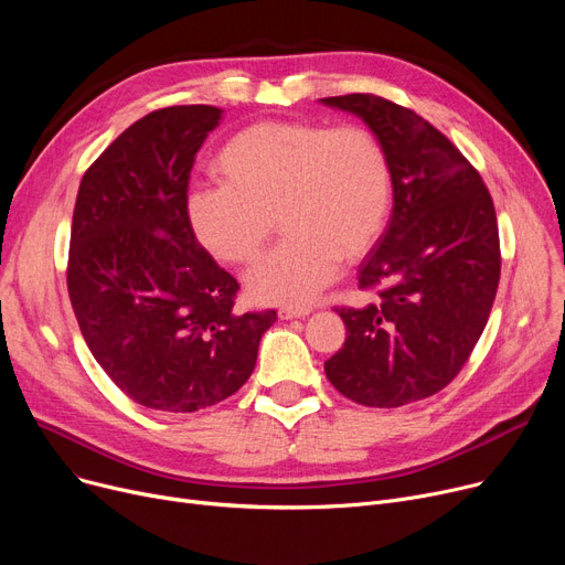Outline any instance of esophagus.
Instances as JSON below:
<instances>
[{
    "instance_id": "obj_1",
    "label": "esophagus",
    "mask_w": 565,
    "mask_h": 565,
    "mask_svg": "<svg viewBox=\"0 0 565 565\" xmlns=\"http://www.w3.org/2000/svg\"><path fill=\"white\" fill-rule=\"evenodd\" d=\"M311 311H313L311 307H281V309H279V318H281V320L305 318V316H309Z\"/></svg>"
}]
</instances>
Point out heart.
<instances>
[{
  "label": "heart",
  "instance_id": "heart-1",
  "mask_svg": "<svg viewBox=\"0 0 565 565\" xmlns=\"http://www.w3.org/2000/svg\"><path fill=\"white\" fill-rule=\"evenodd\" d=\"M217 185L188 196L199 245L226 265H252L275 233L286 241L245 277L258 305H309L341 260L364 258L387 231L394 169L364 126L258 121L237 130L215 158Z\"/></svg>",
  "mask_w": 565,
  "mask_h": 565
}]
</instances>
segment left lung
<instances>
[{
	"label": "left lung",
	"mask_w": 565,
	"mask_h": 565,
	"mask_svg": "<svg viewBox=\"0 0 565 565\" xmlns=\"http://www.w3.org/2000/svg\"><path fill=\"white\" fill-rule=\"evenodd\" d=\"M320 103L360 116L394 169L387 231L360 265L375 300L337 309L348 337L324 373L354 403L401 407L447 387L486 330L501 273L494 203L419 114L373 94Z\"/></svg>",
	"instance_id": "1"
}]
</instances>
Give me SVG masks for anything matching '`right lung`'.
<instances>
[{
  "instance_id": "add662e5",
  "label": "right lung",
  "mask_w": 565,
  "mask_h": 565,
  "mask_svg": "<svg viewBox=\"0 0 565 565\" xmlns=\"http://www.w3.org/2000/svg\"><path fill=\"white\" fill-rule=\"evenodd\" d=\"M213 105L146 114L86 169L73 213L68 295L82 337L135 403L196 412L249 380L277 311L235 313L237 281L188 220L194 156Z\"/></svg>"
}]
</instances>
